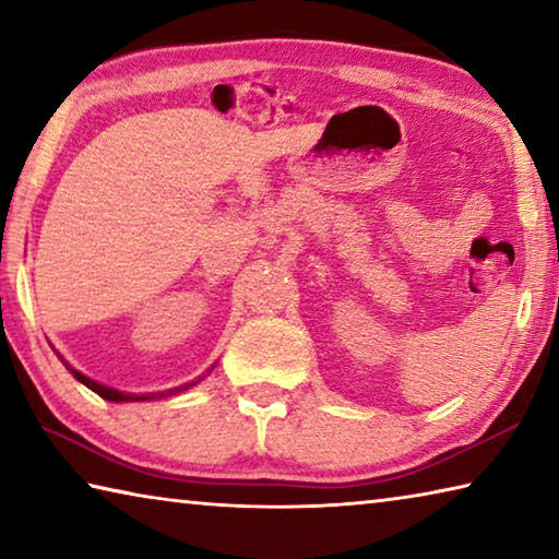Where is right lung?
Listing matches in <instances>:
<instances>
[{
  "mask_svg": "<svg viewBox=\"0 0 559 559\" xmlns=\"http://www.w3.org/2000/svg\"><path fill=\"white\" fill-rule=\"evenodd\" d=\"M75 380H79L81 384H86L91 392H96L98 396H103V400H108V402H132V400H153V396H157V394H153V396H132V394H120V392H116V390H108V386H103V384H96L93 380H88V377H83V374H79L75 372ZM187 386H192V384H187ZM187 386H179V390H187ZM167 394H173V392H167ZM167 394H159V396H167Z\"/></svg>",
  "mask_w": 559,
  "mask_h": 559,
  "instance_id": "add662e5",
  "label": "right lung"
}]
</instances>
